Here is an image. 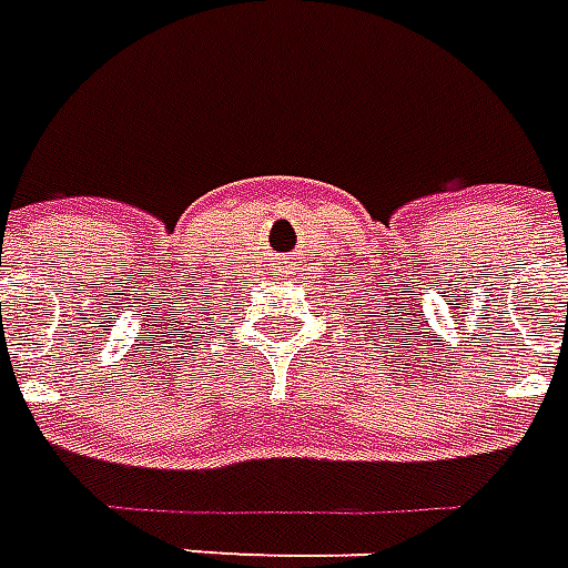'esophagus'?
<instances>
[{
    "label": "esophagus",
    "mask_w": 568,
    "mask_h": 568,
    "mask_svg": "<svg viewBox=\"0 0 568 568\" xmlns=\"http://www.w3.org/2000/svg\"><path fill=\"white\" fill-rule=\"evenodd\" d=\"M283 274H292V271H288V267H285V271H283Z\"/></svg>",
    "instance_id": "1"
}]
</instances>
